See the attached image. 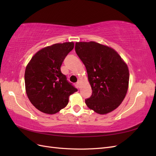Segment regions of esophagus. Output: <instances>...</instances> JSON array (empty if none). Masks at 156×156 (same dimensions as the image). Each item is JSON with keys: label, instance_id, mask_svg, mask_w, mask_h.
I'll use <instances>...</instances> for the list:
<instances>
[{"label": "esophagus", "instance_id": "1", "mask_svg": "<svg viewBox=\"0 0 156 156\" xmlns=\"http://www.w3.org/2000/svg\"><path fill=\"white\" fill-rule=\"evenodd\" d=\"M80 84H81V81H77V87H79V88H80Z\"/></svg>", "mask_w": 156, "mask_h": 156}]
</instances>
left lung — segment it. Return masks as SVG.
Returning a JSON list of instances; mask_svg holds the SVG:
<instances>
[{
  "mask_svg": "<svg viewBox=\"0 0 156 156\" xmlns=\"http://www.w3.org/2000/svg\"><path fill=\"white\" fill-rule=\"evenodd\" d=\"M75 52L84 64L92 94L88 108L104 115L119 107L128 89L129 74L121 56L109 47L95 41L76 42Z\"/></svg>",
  "mask_w": 156,
  "mask_h": 156,
  "instance_id": "obj_1",
  "label": "left lung"
}]
</instances>
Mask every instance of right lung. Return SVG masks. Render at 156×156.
<instances>
[{"label":"right lung","mask_w":156,"mask_h":156,"mask_svg":"<svg viewBox=\"0 0 156 156\" xmlns=\"http://www.w3.org/2000/svg\"><path fill=\"white\" fill-rule=\"evenodd\" d=\"M74 48L73 42L55 44L41 49L32 56L25 73L27 95L37 109L53 115L68 105L69 96L77 91L60 67Z\"/></svg>","instance_id":"add662e5"}]
</instances>
